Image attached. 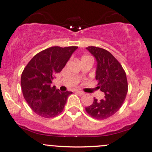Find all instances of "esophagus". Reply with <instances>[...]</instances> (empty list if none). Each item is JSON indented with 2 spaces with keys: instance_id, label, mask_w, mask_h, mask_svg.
<instances>
[{
  "instance_id": "esophagus-1",
  "label": "esophagus",
  "mask_w": 152,
  "mask_h": 152,
  "mask_svg": "<svg viewBox=\"0 0 152 152\" xmlns=\"http://www.w3.org/2000/svg\"><path fill=\"white\" fill-rule=\"evenodd\" d=\"M76 93H78L79 95H84V94H85V93H84V92L80 91V90H76Z\"/></svg>"
}]
</instances>
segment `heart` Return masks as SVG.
<instances>
[{"label":"heart","mask_w":152,"mask_h":152,"mask_svg":"<svg viewBox=\"0 0 152 152\" xmlns=\"http://www.w3.org/2000/svg\"><path fill=\"white\" fill-rule=\"evenodd\" d=\"M88 57V56H84V57Z\"/></svg>","instance_id":"obj_1"}]
</instances>
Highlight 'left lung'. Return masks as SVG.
<instances>
[{
  "label": "left lung",
  "mask_w": 152,
  "mask_h": 152,
  "mask_svg": "<svg viewBox=\"0 0 152 152\" xmlns=\"http://www.w3.org/2000/svg\"><path fill=\"white\" fill-rule=\"evenodd\" d=\"M86 49L95 57L97 62L96 80L104 93V98L97 100L86 107L87 113L94 118L106 119L116 113L126 99L128 93V82L126 72L118 61L109 51L95 46Z\"/></svg>",
  "instance_id": "8db88e82"
}]
</instances>
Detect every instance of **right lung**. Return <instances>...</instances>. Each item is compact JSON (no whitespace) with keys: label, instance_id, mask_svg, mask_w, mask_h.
Here are the masks:
<instances>
[{"label":"right lung","instance_id":"right-lung-1","mask_svg":"<svg viewBox=\"0 0 152 152\" xmlns=\"http://www.w3.org/2000/svg\"><path fill=\"white\" fill-rule=\"evenodd\" d=\"M77 48L76 46L49 48L36 54L24 68L21 77L22 93L36 114L53 118L63 111L72 92L62 93L55 86L52 87V80Z\"/></svg>","mask_w":152,"mask_h":152}]
</instances>
